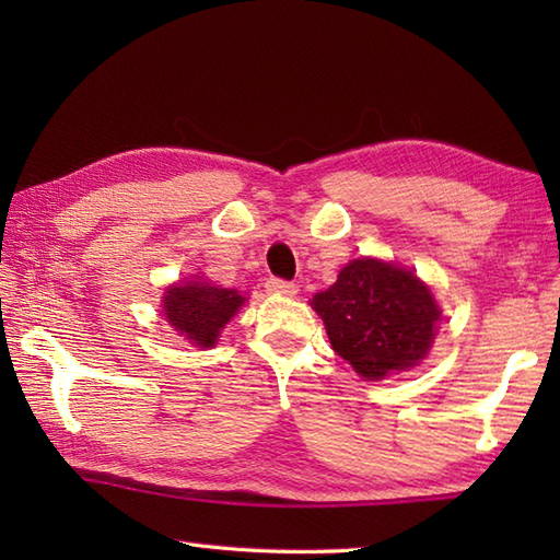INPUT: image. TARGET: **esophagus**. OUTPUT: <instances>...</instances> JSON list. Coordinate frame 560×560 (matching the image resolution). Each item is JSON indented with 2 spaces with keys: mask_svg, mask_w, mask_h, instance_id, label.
Segmentation results:
<instances>
[{
  "mask_svg": "<svg viewBox=\"0 0 560 560\" xmlns=\"http://www.w3.org/2000/svg\"><path fill=\"white\" fill-rule=\"evenodd\" d=\"M267 291L277 293V295H295V293H299V287H295L293 281L271 277V279H267Z\"/></svg>",
  "mask_w": 560,
  "mask_h": 560,
  "instance_id": "1",
  "label": "esophagus"
}]
</instances>
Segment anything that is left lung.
Here are the masks:
<instances>
[{"label": "left lung", "mask_w": 560, "mask_h": 560, "mask_svg": "<svg viewBox=\"0 0 560 560\" xmlns=\"http://www.w3.org/2000/svg\"><path fill=\"white\" fill-rule=\"evenodd\" d=\"M311 305L323 317L331 349L368 380L419 363L440 319L431 291L411 271L377 259L349 261Z\"/></svg>", "instance_id": "8db88e82"}]
</instances>
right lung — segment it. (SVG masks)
Wrapping results in <instances>:
<instances>
[{"instance_id":"right-lung-1","label":"right lung","mask_w":560,"mask_h":560,"mask_svg":"<svg viewBox=\"0 0 560 560\" xmlns=\"http://www.w3.org/2000/svg\"><path fill=\"white\" fill-rule=\"evenodd\" d=\"M243 295L231 289L209 287V283L187 281L185 287L165 291L163 311L168 323L197 347L217 343L219 331L243 305Z\"/></svg>"}]
</instances>
